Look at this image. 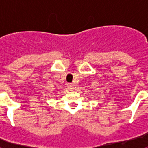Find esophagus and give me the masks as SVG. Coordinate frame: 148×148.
Here are the masks:
<instances>
[{"mask_svg":"<svg viewBox=\"0 0 148 148\" xmlns=\"http://www.w3.org/2000/svg\"><path fill=\"white\" fill-rule=\"evenodd\" d=\"M67 88H68V89H69L70 90H74V86L72 84H67Z\"/></svg>","mask_w":148,"mask_h":148,"instance_id":"obj_1","label":"esophagus"}]
</instances>
